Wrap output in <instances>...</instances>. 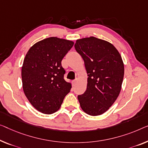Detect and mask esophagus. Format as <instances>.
<instances>
[{"instance_id":"esophagus-1","label":"esophagus","mask_w":148,"mask_h":148,"mask_svg":"<svg viewBox=\"0 0 148 148\" xmlns=\"http://www.w3.org/2000/svg\"><path fill=\"white\" fill-rule=\"evenodd\" d=\"M77 81H78V78H76L75 80H74L73 81H72V83H73V85H75L77 82Z\"/></svg>"}]
</instances>
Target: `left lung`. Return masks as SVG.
Listing matches in <instances>:
<instances>
[{"label":"left lung","instance_id":"1","mask_svg":"<svg viewBox=\"0 0 148 148\" xmlns=\"http://www.w3.org/2000/svg\"><path fill=\"white\" fill-rule=\"evenodd\" d=\"M74 47L88 76L86 90L78 96L80 107L88 115H101L120 94L124 75L122 57L111 43L94 36L77 40Z\"/></svg>","mask_w":148,"mask_h":148}]
</instances>
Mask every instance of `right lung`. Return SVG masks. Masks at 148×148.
Masks as SVG:
<instances>
[{
  "label": "right lung",
  "instance_id": "add662e5",
  "mask_svg": "<svg viewBox=\"0 0 148 148\" xmlns=\"http://www.w3.org/2000/svg\"><path fill=\"white\" fill-rule=\"evenodd\" d=\"M74 45L72 41L50 37L34 44L22 67L23 88L32 106L45 114L60 109L71 84L64 79L61 62Z\"/></svg>",
  "mask_w": 148,
  "mask_h": 148
}]
</instances>
